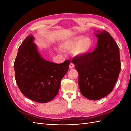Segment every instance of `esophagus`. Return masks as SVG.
<instances>
[{"instance_id": "obj_1", "label": "esophagus", "mask_w": 131, "mask_h": 131, "mask_svg": "<svg viewBox=\"0 0 131 131\" xmlns=\"http://www.w3.org/2000/svg\"><path fill=\"white\" fill-rule=\"evenodd\" d=\"M74 64H73V63H70V64H69V68H71V69H72V68H74Z\"/></svg>"}]
</instances>
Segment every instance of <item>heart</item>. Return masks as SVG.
I'll return each instance as SVG.
<instances>
[{"instance_id": "b5f03b06", "label": "heart", "mask_w": 131, "mask_h": 131, "mask_svg": "<svg viewBox=\"0 0 131 131\" xmlns=\"http://www.w3.org/2000/svg\"><path fill=\"white\" fill-rule=\"evenodd\" d=\"M93 41L91 38L79 35L66 39L59 44L62 51H70L75 56L82 57L88 54L92 47Z\"/></svg>"}]
</instances>
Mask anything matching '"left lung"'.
<instances>
[{
    "label": "left lung",
    "mask_w": 131,
    "mask_h": 131,
    "mask_svg": "<svg viewBox=\"0 0 131 131\" xmlns=\"http://www.w3.org/2000/svg\"><path fill=\"white\" fill-rule=\"evenodd\" d=\"M96 48L86 56L74 57L72 62L79 73L81 94L90 100H98L112 92L121 70L119 49L106 30H95Z\"/></svg>",
    "instance_id": "obj_1"
}]
</instances>
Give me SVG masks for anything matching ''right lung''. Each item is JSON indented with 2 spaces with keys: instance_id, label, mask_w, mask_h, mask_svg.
I'll use <instances>...</instances> for the list:
<instances>
[{
  "instance_id": "obj_1",
  "label": "right lung",
  "mask_w": 131,
  "mask_h": 131,
  "mask_svg": "<svg viewBox=\"0 0 131 131\" xmlns=\"http://www.w3.org/2000/svg\"><path fill=\"white\" fill-rule=\"evenodd\" d=\"M34 40V37L30 35L19 47L14 63L15 79L26 97L41 103H47L58 94L70 61L57 64L45 60Z\"/></svg>"
}]
</instances>
